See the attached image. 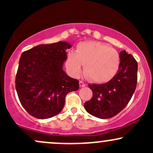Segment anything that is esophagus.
I'll use <instances>...</instances> for the list:
<instances>
[{
	"label": "esophagus",
	"instance_id": "1",
	"mask_svg": "<svg viewBox=\"0 0 153 153\" xmlns=\"http://www.w3.org/2000/svg\"><path fill=\"white\" fill-rule=\"evenodd\" d=\"M79 85H80V87H85V85H86V84L84 83L83 82H82V81H81V80H80V81L79 82Z\"/></svg>",
	"mask_w": 153,
	"mask_h": 153
}]
</instances>
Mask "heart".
Segmentation results:
<instances>
[{"label": "heart", "instance_id": "b5f03b06", "mask_svg": "<svg viewBox=\"0 0 153 153\" xmlns=\"http://www.w3.org/2000/svg\"><path fill=\"white\" fill-rule=\"evenodd\" d=\"M120 55L115 49L98 42H83L76 51L68 54L66 67L75 76H79L85 65V76L91 81L103 83L111 80L119 71Z\"/></svg>", "mask_w": 153, "mask_h": 153}]
</instances>
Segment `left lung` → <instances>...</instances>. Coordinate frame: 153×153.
Instances as JSON below:
<instances>
[{"label": "left lung", "mask_w": 153, "mask_h": 153, "mask_svg": "<svg viewBox=\"0 0 153 153\" xmlns=\"http://www.w3.org/2000/svg\"><path fill=\"white\" fill-rule=\"evenodd\" d=\"M120 66L111 80L103 84H89L93 92L84 103L87 112L100 119H109L125 108L134 94L137 82V62L125 50L120 52Z\"/></svg>", "instance_id": "1"}]
</instances>
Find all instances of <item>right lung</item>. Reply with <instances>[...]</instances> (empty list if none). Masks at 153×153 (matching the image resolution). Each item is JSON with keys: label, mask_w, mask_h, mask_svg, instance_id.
<instances>
[{"label": "right lung", "mask_w": 153, "mask_h": 153, "mask_svg": "<svg viewBox=\"0 0 153 153\" xmlns=\"http://www.w3.org/2000/svg\"><path fill=\"white\" fill-rule=\"evenodd\" d=\"M65 42L39 45L24 52L16 75L19 101L29 114L45 119L57 115L65 105V96L78 90L79 81L62 70L67 59Z\"/></svg>", "instance_id": "add662e5"}]
</instances>
